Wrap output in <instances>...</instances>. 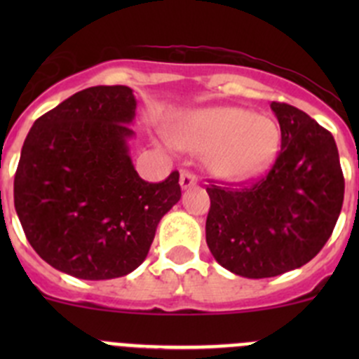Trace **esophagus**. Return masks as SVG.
Wrapping results in <instances>:
<instances>
[{
    "label": "esophagus",
    "instance_id": "1",
    "mask_svg": "<svg viewBox=\"0 0 359 359\" xmlns=\"http://www.w3.org/2000/svg\"><path fill=\"white\" fill-rule=\"evenodd\" d=\"M179 182H180V187H182V189H189V187L196 186L198 179L193 175V173L187 172V170H182V172H180Z\"/></svg>",
    "mask_w": 359,
    "mask_h": 359
}]
</instances>
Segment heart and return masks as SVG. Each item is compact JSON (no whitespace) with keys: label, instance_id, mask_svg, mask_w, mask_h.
<instances>
[{"label":"heart","instance_id":"b5f03b06","mask_svg":"<svg viewBox=\"0 0 359 359\" xmlns=\"http://www.w3.org/2000/svg\"><path fill=\"white\" fill-rule=\"evenodd\" d=\"M182 149L205 153L206 168L222 180L260 175L280 149V126L266 116L241 107H206L187 112L172 126Z\"/></svg>","mask_w":359,"mask_h":359}]
</instances>
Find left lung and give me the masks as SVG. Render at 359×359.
<instances>
[{
	"mask_svg": "<svg viewBox=\"0 0 359 359\" xmlns=\"http://www.w3.org/2000/svg\"><path fill=\"white\" fill-rule=\"evenodd\" d=\"M281 151L245 189L206 187V245L231 273L252 280L302 267L334 231L344 201L339 151L328 130L288 104H271Z\"/></svg>",
	"mask_w": 359,
	"mask_h": 359,
	"instance_id": "8db88e82",
	"label": "left lung"
}]
</instances>
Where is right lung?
Segmentation results:
<instances>
[{"label": "right lung", "mask_w": 359, "mask_h": 359, "mask_svg": "<svg viewBox=\"0 0 359 359\" xmlns=\"http://www.w3.org/2000/svg\"><path fill=\"white\" fill-rule=\"evenodd\" d=\"M135 109L128 86H92L36 119L24 140L17 215L36 253L79 280L135 271L180 200L179 172L149 184L133 166Z\"/></svg>", "instance_id": "add662e5"}]
</instances>
